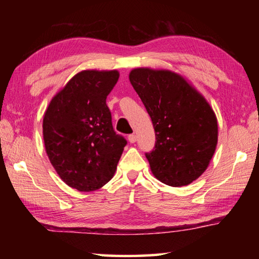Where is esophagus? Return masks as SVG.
<instances>
[{
	"mask_svg": "<svg viewBox=\"0 0 259 259\" xmlns=\"http://www.w3.org/2000/svg\"><path fill=\"white\" fill-rule=\"evenodd\" d=\"M128 140H129L131 144H134V143H136V140H137V136H136V135H129Z\"/></svg>",
	"mask_w": 259,
	"mask_h": 259,
	"instance_id": "34e87169",
	"label": "esophagus"
}]
</instances>
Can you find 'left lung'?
I'll list each match as a JSON object with an SVG mask.
<instances>
[{"instance_id":"8db88e82","label":"left lung","mask_w":259,"mask_h":259,"mask_svg":"<svg viewBox=\"0 0 259 259\" xmlns=\"http://www.w3.org/2000/svg\"><path fill=\"white\" fill-rule=\"evenodd\" d=\"M130 83L145 105L155 131V147L146 153L151 171L165 185L186 186L210 163L218 142L213 109L179 74L134 68Z\"/></svg>"}]
</instances>
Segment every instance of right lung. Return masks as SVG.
<instances>
[{
  "label": "right lung",
  "instance_id": "1",
  "mask_svg": "<svg viewBox=\"0 0 259 259\" xmlns=\"http://www.w3.org/2000/svg\"><path fill=\"white\" fill-rule=\"evenodd\" d=\"M120 73L85 69L52 97L43 115L46 152L65 184L93 192L113 178L126 145L115 134L106 98Z\"/></svg>",
  "mask_w": 259,
  "mask_h": 259
}]
</instances>
